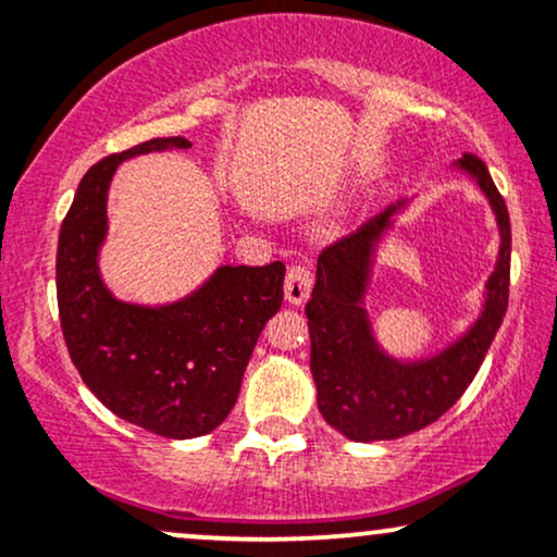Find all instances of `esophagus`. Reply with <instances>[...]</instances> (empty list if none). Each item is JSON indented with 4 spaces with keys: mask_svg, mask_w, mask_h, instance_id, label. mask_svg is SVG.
I'll list each match as a JSON object with an SVG mask.
<instances>
[{
    "mask_svg": "<svg viewBox=\"0 0 557 557\" xmlns=\"http://www.w3.org/2000/svg\"><path fill=\"white\" fill-rule=\"evenodd\" d=\"M311 285H314V272H311V267L293 264L285 277V298L296 306L306 304V298H309L311 293Z\"/></svg>",
    "mask_w": 557,
    "mask_h": 557,
    "instance_id": "obj_1",
    "label": "esophagus"
}]
</instances>
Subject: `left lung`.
Here are the masks:
<instances>
[{"instance_id":"obj_1","label":"left lung","mask_w":557,"mask_h":557,"mask_svg":"<svg viewBox=\"0 0 557 557\" xmlns=\"http://www.w3.org/2000/svg\"><path fill=\"white\" fill-rule=\"evenodd\" d=\"M458 168L469 172L490 198L500 227V253L487 280L482 317L443 354L421 361H398L382 354L361 306L376 243L393 227V216L406 201L374 214L356 233L319 253L317 285L306 304L317 403L324 421L356 443L403 437L443 417L471 385L503 324L510 285L508 209L482 159L463 154Z\"/></svg>"}]
</instances>
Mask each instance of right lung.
<instances>
[{"instance_id":"add662e5","label":"right lung","mask_w":557,"mask_h":557,"mask_svg":"<svg viewBox=\"0 0 557 557\" xmlns=\"http://www.w3.org/2000/svg\"><path fill=\"white\" fill-rule=\"evenodd\" d=\"M190 140L151 138L83 175L57 243V306L70 359L86 387L131 424L170 440L216 430L238 400L261 330L283 306L285 264L220 267L170 306L123 304L99 277L107 190L123 159Z\"/></svg>"}]
</instances>
